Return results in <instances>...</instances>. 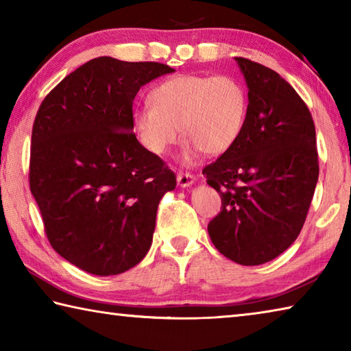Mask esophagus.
Listing matches in <instances>:
<instances>
[{"label": "esophagus", "mask_w": 351, "mask_h": 351, "mask_svg": "<svg viewBox=\"0 0 351 351\" xmlns=\"http://www.w3.org/2000/svg\"><path fill=\"white\" fill-rule=\"evenodd\" d=\"M176 181L180 187H190L195 182V176L190 173H178Z\"/></svg>", "instance_id": "34e87169"}]
</instances>
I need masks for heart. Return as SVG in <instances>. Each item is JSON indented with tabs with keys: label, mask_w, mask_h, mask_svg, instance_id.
Listing matches in <instances>:
<instances>
[{
	"label": "heart",
	"mask_w": 351,
	"mask_h": 351,
	"mask_svg": "<svg viewBox=\"0 0 351 351\" xmlns=\"http://www.w3.org/2000/svg\"><path fill=\"white\" fill-rule=\"evenodd\" d=\"M150 100L134 110L133 127L141 145L156 156L167 153L180 132L186 161L201 152L218 156L237 144L246 125V88L230 75L170 77L153 88Z\"/></svg>",
	"instance_id": "heart-1"
}]
</instances>
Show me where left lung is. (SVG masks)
Listing matches in <instances>:
<instances>
[{
    "instance_id": "8db88e82",
    "label": "left lung",
    "mask_w": 351,
    "mask_h": 351,
    "mask_svg": "<svg viewBox=\"0 0 351 351\" xmlns=\"http://www.w3.org/2000/svg\"><path fill=\"white\" fill-rule=\"evenodd\" d=\"M235 62L249 110L237 144L203 170L221 197L207 230L224 257L257 266L287 251L304 228L319 178L316 130L304 100L276 71Z\"/></svg>"
}]
</instances>
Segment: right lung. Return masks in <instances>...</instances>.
Masks as SVG:
<instances>
[{
  "instance_id": "obj_1",
  "label": "right lung",
  "mask_w": 351,
  "mask_h": 351,
  "mask_svg": "<svg viewBox=\"0 0 351 351\" xmlns=\"http://www.w3.org/2000/svg\"><path fill=\"white\" fill-rule=\"evenodd\" d=\"M173 71L93 58L64 77L35 116L29 184L47 240L90 274H122L152 246L158 204L176 178L136 139L133 100Z\"/></svg>"
}]
</instances>
